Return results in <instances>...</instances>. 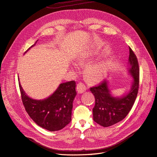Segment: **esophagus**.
<instances>
[{
    "mask_svg": "<svg viewBox=\"0 0 157 157\" xmlns=\"http://www.w3.org/2000/svg\"><path fill=\"white\" fill-rule=\"evenodd\" d=\"M87 88L86 87V86L83 84L82 82L78 83V84L77 85V91L78 93H83L84 92H85Z\"/></svg>",
    "mask_w": 157,
    "mask_h": 157,
    "instance_id": "1",
    "label": "esophagus"
}]
</instances>
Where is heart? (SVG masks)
Here are the masks:
<instances>
[{
	"mask_svg": "<svg viewBox=\"0 0 157 157\" xmlns=\"http://www.w3.org/2000/svg\"><path fill=\"white\" fill-rule=\"evenodd\" d=\"M108 63L106 61L90 64L86 68V76L90 80H98L103 76L108 69ZM74 69H76V68L74 67Z\"/></svg>",
	"mask_w": 157,
	"mask_h": 157,
	"instance_id": "heart-1",
	"label": "heart"
}]
</instances>
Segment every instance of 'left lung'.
<instances>
[{"mask_svg": "<svg viewBox=\"0 0 157 157\" xmlns=\"http://www.w3.org/2000/svg\"><path fill=\"white\" fill-rule=\"evenodd\" d=\"M128 71L134 81L131 90L122 98L113 97L109 93L106 80L90 88L95 97V106L93 109V120L103 127L113 125L127 115L136 99L140 83V68L136 54L129 48Z\"/></svg>", "mask_w": 157, "mask_h": 157, "instance_id": "left-lung-1", "label": "left lung"}]
</instances>
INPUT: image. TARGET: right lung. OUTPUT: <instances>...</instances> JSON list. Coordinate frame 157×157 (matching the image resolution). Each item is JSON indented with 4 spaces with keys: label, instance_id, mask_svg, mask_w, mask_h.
Listing matches in <instances>:
<instances>
[{
    "label": "right lung",
    "instance_id": "right-lung-1",
    "mask_svg": "<svg viewBox=\"0 0 157 157\" xmlns=\"http://www.w3.org/2000/svg\"><path fill=\"white\" fill-rule=\"evenodd\" d=\"M19 86L25 110L38 125L49 131H56L71 122L73 101L77 94L75 81L62 83L51 96L44 100L30 98L25 94L20 82Z\"/></svg>",
    "mask_w": 157,
    "mask_h": 157
}]
</instances>
